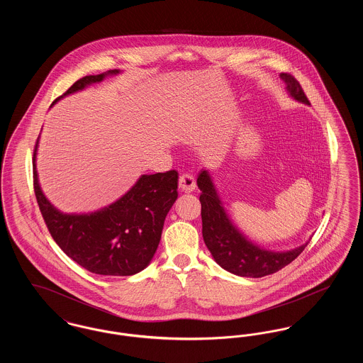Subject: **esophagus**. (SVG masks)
<instances>
[{"label": "esophagus", "mask_w": 363, "mask_h": 363, "mask_svg": "<svg viewBox=\"0 0 363 363\" xmlns=\"http://www.w3.org/2000/svg\"><path fill=\"white\" fill-rule=\"evenodd\" d=\"M178 184H179V189L182 190V191H186V193L196 189V179L189 173L182 174L179 177V182Z\"/></svg>", "instance_id": "esophagus-1"}]
</instances>
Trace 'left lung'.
Returning <instances> with one entry per match:
<instances>
[{"label": "left lung", "mask_w": 363, "mask_h": 363, "mask_svg": "<svg viewBox=\"0 0 363 363\" xmlns=\"http://www.w3.org/2000/svg\"><path fill=\"white\" fill-rule=\"evenodd\" d=\"M280 79L295 101L311 104L294 76L280 73ZM197 185L201 190L203 238L213 259L225 271L238 277H267L289 265L308 246L309 242L287 252H272L252 243L228 219L207 170L203 169L199 173Z\"/></svg>", "instance_id": "8db88e82"}]
</instances>
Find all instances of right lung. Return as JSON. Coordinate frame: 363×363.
Returning <instances> with one entry per match:
<instances>
[{
  "instance_id": "obj_1",
  "label": "right lung",
  "mask_w": 363,
  "mask_h": 363,
  "mask_svg": "<svg viewBox=\"0 0 363 363\" xmlns=\"http://www.w3.org/2000/svg\"><path fill=\"white\" fill-rule=\"evenodd\" d=\"M117 73L120 70L86 76L58 99ZM38 141L39 138L34 150L35 196L52 240L92 274L130 277L143 271L155 255L164 219L178 197V173L144 174L132 189L107 207L89 213H64L40 189L35 164Z\"/></svg>"
}]
</instances>
